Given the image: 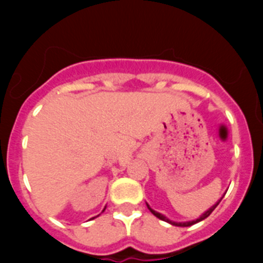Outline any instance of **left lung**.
I'll return each instance as SVG.
<instances>
[{
    "instance_id": "left-lung-1",
    "label": "left lung",
    "mask_w": 263,
    "mask_h": 263,
    "mask_svg": "<svg viewBox=\"0 0 263 263\" xmlns=\"http://www.w3.org/2000/svg\"><path fill=\"white\" fill-rule=\"evenodd\" d=\"M218 203H220V201H218ZM218 203H216L215 205L212 206V208H210V210L206 211L205 213H204L203 216H201L200 218H197V220H195V221H190V222H174V221H170L168 218L167 217H164L163 215H160V213H158V212H155L154 210H152V208H150V206L147 205V208L148 210H150V212L153 213V215L155 216V217H158V218H160V220H163V221H167V222H170V224H173V225H176V227H190V225H194V224H196V222H199V221H201V220H204V218H206L208 217V216L211 215V213L213 212V210H215L216 206L218 205Z\"/></svg>"
}]
</instances>
